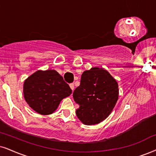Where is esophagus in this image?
<instances>
[{"label": "esophagus", "instance_id": "obj_1", "mask_svg": "<svg viewBox=\"0 0 156 156\" xmlns=\"http://www.w3.org/2000/svg\"><path fill=\"white\" fill-rule=\"evenodd\" d=\"M69 86H70L71 89H72V91H73V90H74V84H73V83H72V84H69Z\"/></svg>", "mask_w": 156, "mask_h": 156}]
</instances>
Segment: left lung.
I'll return each mask as SVG.
<instances>
[{"label": "left lung", "mask_w": 156, "mask_h": 156, "mask_svg": "<svg viewBox=\"0 0 156 156\" xmlns=\"http://www.w3.org/2000/svg\"><path fill=\"white\" fill-rule=\"evenodd\" d=\"M80 105L76 111L78 119L85 125L98 124L110 115L119 98L116 80L108 71L98 67L86 70L80 85L73 93Z\"/></svg>", "instance_id": "left-lung-1"}]
</instances>
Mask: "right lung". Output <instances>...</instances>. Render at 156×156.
Instances as JSON below:
<instances>
[{
    "label": "right lung",
    "mask_w": 156,
    "mask_h": 156,
    "mask_svg": "<svg viewBox=\"0 0 156 156\" xmlns=\"http://www.w3.org/2000/svg\"><path fill=\"white\" fill-rule=\"evenodd\" d=\"M24 97L27 104L41 115H49L56 110L60 102L72 90L55 70H39L24 82Z\"/></svg>",
    "instance_id": "1"
}]
</instances>
